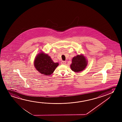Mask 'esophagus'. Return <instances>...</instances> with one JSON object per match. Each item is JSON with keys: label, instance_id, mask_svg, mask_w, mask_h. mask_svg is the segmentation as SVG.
<instances>
[{"label": "esophagus", "instance_id": "obj_1", "mask_svg": "<svg viewBox=\"0 0 122 122\" xmlns=\"http://www.w3.org/2000/svg\"><path fill=\"white\" fill-rule=\"evenodd\" d=\"M66 61H62L61 62V64H63V65L66 64Z\"/></svg>", "mask_w": 122, "mask_h": 122}]
</instances>
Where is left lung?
Segmentation results:
<instances>
[{"label":"left lung","instance_id":"left-lung-1","mask_svg":"<svg viewBox=\"0 0 122 122\" xmlns=\"http://www.w3.org/2000/svg\"><path fill=\"white\" fill-rule=\"evenodd\" d=\"M87 65V61L84 56L77 55L72 59L71 65V70L74 72H78L84 70Z\"/></svg>","mask_w":122,"mask_h":122}]
</instances>
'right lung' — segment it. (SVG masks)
<instances>
[{
	"label": "right lung",
	"mask_w": 122,
	"mask_h": 122,
	"mask_svg": "<svg viewBox=\"0 0 122 122\" xmlns=\"http://www.w3.org/2000/svg\"><path fill=\"white\" fill-rule=\"evenodd\" d=\"M34 65L36 69L40 73L50 75L54 72L59 64L53 62L48 55L40 53L35 58Z\"/></svg>",
	"instance_id": "1"
}]
</instances>
